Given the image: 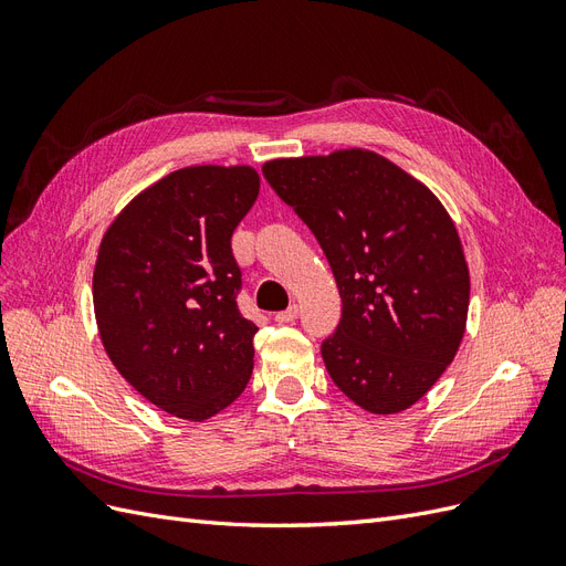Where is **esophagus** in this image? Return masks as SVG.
Returning a JSON list of instances; mask_svg holds the SVG:
<instances>
[{"mask_svg": "<svg viewBox=\"0 0 566 566\" xmlns=\"http://www.w3.org/2000/svg\"><path fill=\"white\" fill-rule=\"evenodd\" d=\"M297 316H300V306H297V304H290L285 312H279V314H276V321H279V323H293Z\"/></svg>", "mask_w": 566, "mask_h": 566, "instance_id": "esophagus-1", "label": "esophagus"}]
</instances>
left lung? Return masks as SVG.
Returning <instances> with one entry per match:
<instances>
[{
	"label": "left lung",
	"instance_id": "obj_1",
	"mask_svg": "<svg viewBox=\"0 0 566 566\" xmlns=\"http://www.w3.org/2000/svg\"><path fill=\"white\" fill-rule=\"evenodd\" d=\"M262 172L321 243L342 318L321 354L333 382L375 416L420 401L465 335L470 271L451 214L366 148L279 158Z\"/></svg>",
	"mask_w": 566,
	"mask_h": 566
}]
</instances>
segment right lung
Listing matches in <instances>:
<instances>
[{
  "label": "right lung",
  "instance_id": "add662e5",
  "mask_svg": "<svg viewBox=\"0 0 566 566\" xmlns=\"http://www.w3.org/2000/svg\"><path fill=\"white\" fill-rule=\"evenodd\" d=\"M260 196L250 165H193L132 198L101 238L92 295L117 373L181 420L241 397L256 325L241 316L231 235Z\"/></svg>",
  "mask_w": 566,
  "mask_h": 566
}]
</instances>
